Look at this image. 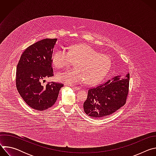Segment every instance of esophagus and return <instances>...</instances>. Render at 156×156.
Listing matches in <instances>:
<instances>
[{
    "instance_id": "1",
    "label": "esophagus",
    "mask_w": 156,
    "mask_h": 156,
    "mask_svg": "<svg viewBox=\"0 0 156 156\" xmlns=\"http://www.w3.org/2000/svg\"><path fill=\"white\" fill-rule=\"evenodd\" d=\"M71 87L74 89L75 90H80V87H77V86H71Z\"/></svg>"
}]
</instances>
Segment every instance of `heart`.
<instances>
[{
	"label": "heart",
	"mask_w": 156,
	"mask_h": 156,
	"mask_svg": "<svg viewBox=\"0 0 156 156\" xmlns=\"http://www.w3.org/2000/svg\"><path fill=\"white\" fill-rule=\"evenodd\" d=\"M52 60L57 69L68 67L73 61H76V68L59 73L56 76L58 81L69 84L85 81L88 84H97L105 76L111 66V60L108 55L99 54L86 44L72 46L69 52L58 49L53 54Z\"/></svg>",
	"instance_id": "obj_1"
}]
</instances>
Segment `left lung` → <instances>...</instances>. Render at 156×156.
<instances>
[{"label": "left lung", "instance_id": "left-lung-1", "mask_svg": "<svg viewBox=\"0 0 156 156\" xmlns=\"http://www.w3.org/2000/svg\"><path fill=\"white\" fill-rule=\"evenodd\" d=\"M129 74L115 76L104 84L90 88L83 104L88 116L101 119L112 114L126 103L129 90Z\"/></svg>", "mask_w": 156, "mask_h": 156}]
</instances>
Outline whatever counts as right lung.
Listing matches in <instances>:
<instances>
[{
	"label": "right lung",
	"mask_w": 156,
	"mask_h": 156,
	"mask_svg": "<svg viewBox=\"0 0 156 156\" xmlns=\"http://www.w3.org/2000/svg\"><path fill=\"white\" fill-rule=\"evenodd\" d=\"M57 39H44L29 46L21 55L16 67V86L22 99L31 108L44 110L57 101L61 83H41L53 76L52 57Z\"/></svg>",
	"instance_id": "right-lung-1"
}]
</instances>
